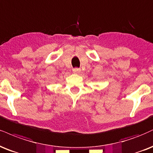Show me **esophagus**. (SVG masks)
I'll list each match as a JSON object with an SVG mask.
<instances>
[{"label": "esophagus", "instance_id": "1", "mask_svg": "<svg viewBox=\"0 0 153 153\" xmlns=\"http://www.w3.org/2000/svg\"><path fill=\"white\" fill-rule=\"evenodd\" d=\"M73 72L74 73H75V74H78V73H79L80 72V69L79 68H74L73 70Z\"/></svg>", "mask_w": 153, "mask_h": 153}]
</instances>
